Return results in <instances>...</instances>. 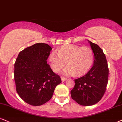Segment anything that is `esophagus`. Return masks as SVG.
Listing matches in <instances>:
<instances>
[{"mask_svg": "<svg viewBox=\"0 0 122 122\" xmlns=\"http://www.w3.org/2000/svg\"><path fill=\"white\" fill-rule=\"evenodd\" d=\"M61 81L64 82V81H65L66 80H67V79L64 77H61Z\"/></svg>", "mask_w": 122, "mask_h": 122, "instance_id": "1", "label": "esophagus"}]
</instances>
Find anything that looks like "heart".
Returning <instances> with one entry per match:
<instances>
[{
	"label": "heart",
	"instance_id": "heart-1",
	"mask_svg": "<svg viewBox=\"0 0 122 122\" xmlns=\"http://www.w3.org/2000/svg\"><path fill=\"white\" fill-rule=\"evenodd\" d=\"M94 56L92 50L89 47H82L75 45H70L51 52L49 61L52 70L58 72L67 64L63 71L65 76H81L88 71L93 64Z\"/></svg>",
	"mask_w": 122,
	"mask_h": 122
}]
</instances>
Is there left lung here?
Here are the masks:
<instances>
[{
  "label": "left lung",
  "mask_w": 122,
  "mask_h": 122,
  "mask_svg": "<svg viewBox=\"0 0 122 122\" xmlns=\"http://www.w3.org/2000/svg\"><path fill=\"white\" fill-rule=\"evenodd\" d=\"M94 54L93 67L86 74L75 80L71 91L72 98L82 106H92L101 100L108 82L109 68L103 50L96 43L88 40Z\"/></svg>",
  "instance_id": "left-lung-1"
}]
</instances>
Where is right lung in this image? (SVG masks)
<instances>
[{
	"instance_id": "right-lung-1",
	"label": "right lung",
	"mask_w": 122,
	"mask_h": 122,
	"mask_svg": "<svg viewBox=\"0 0 122 122\" xmlns=\"http://www.w3.org/2000/svg\"><path fill=\"white\" fill-rule=\"evenodd\" d=\"M51 50L46 43H36L20 52L15 61L16 91L22 100L32 106L49 101L55 87L61 82L47 63Z\"/></svg>"
}]
</instances>
